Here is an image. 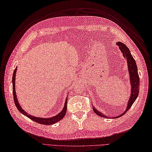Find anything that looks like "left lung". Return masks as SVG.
<instances>
[{
  "label": "left lung",
  "instance_id": "left-lung-1",
  "mask_svg": "<svg viewBox=\"0 0 152 152\" xmlns=\"http://www.w3.org/2000/svg\"><path fill=\"white\" fill-rule=\"evenodd\" d=\"M116 44L117 46H118V47L119 48V49L121 51V53H123L124 57L126 59L128 73L129 75V81H130L131 94L130 96H129L128 102L127 103L126 108V110L124 111V112L122 113L120 115H117L116 117H111V118H113V119H115V118L123 116V115L126 113L128 112V110H129V109L131 108V106L134 104V102L138 97L140 86V81L138 74L137 66L136 62L134 60V57H132L129 48L126 46V45H125L124 43L121 42H118L116 43ZM93 110L96 114L98 115L100 117L104 118H110L108 115H106V114L99 112L97 109H96L95 107H94V106H93Z\"/></svg>",
  "mask_w": 152,
  "mask_h": 152
}]
</instances>
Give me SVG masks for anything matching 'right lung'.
Masks as SVG:
<instances>
[{"label":"right lung","mask_w":152,"mask_h":152,"mask_svg":"<svg viewBox=\"0 0 152 152\" xmlns=\"http://www.w3.org/2000/svg\"><path fill=\"white\" fill-rule=\"evenodd\" d=\"M17 67L15 69L13 74V77H12V84H13V99H14V102L18 110V111L22 113L24 115L28 117L29 119H31L32 121L36 122V123L44 124V125H51L55 123H57L59 121H61L62 119H63V117L66 115V110H67V99H68V96L66 98V101L64 103V106L63 107V109L61 111L60 113L57 114L55 116L49 117V118H42V117H35L31 115L28 113L25 110L23 109V108L20 106V104L18 103V101L17 100V95H16V91H15V76H16V73H17Z\"/></svg>","instance_id":"1"}]
</instances>
